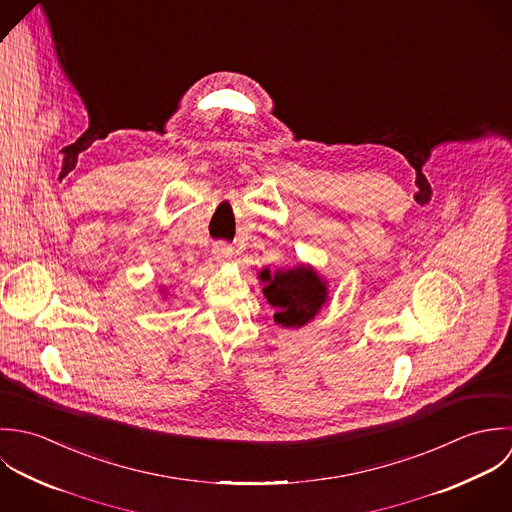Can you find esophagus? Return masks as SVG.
Masks as SVG:
<instances>
[{"instance_id":"34e87169","label":"esophagus","mask_w":512,"mask_h":512,"mask_svg":"<svg viewBox=\"0 0 512 512\" xmlns=\"http://www.w3.org/2000/svg\"><path fill=\"white\" fill-rule=\"evenodd\" d=\"M231 255H233V247H231L229 243L217 241V243L213 245V257H215V261L225 263L227 259H231Z\"/></svg>"}]
</instances>
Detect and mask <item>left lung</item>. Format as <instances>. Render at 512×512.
I'll return each instance as SVG.
<instances>
[{
    "instance_id": "obj_1",
    "label": "left lung",
    "mask_w": 512,
    "mask_h": 512,
    "mask_svg": "<svg viewBox=\"0 0 512 512\" xmlns=\"http://www.w3.org/2000/svg\"><path fill=\"white\" fill-rule=\"evenodd\" d=\"M263 295L275 308V322L283 328H301L310 322L328 301L326 281L310 265H297L287 271L263 269L259 273Z\"/></svg>"
}]
</instances>
